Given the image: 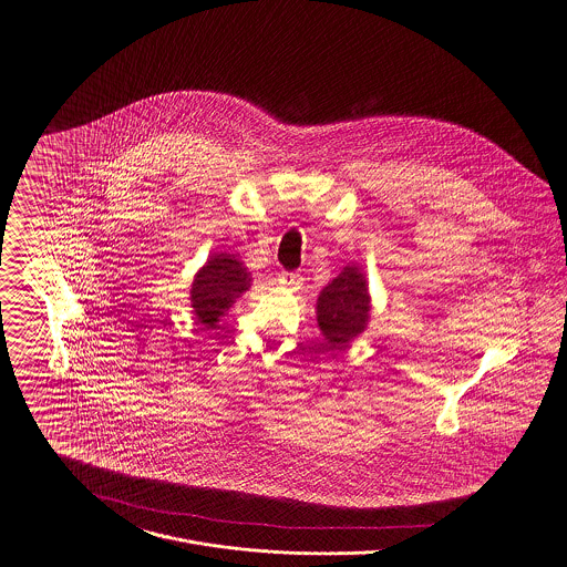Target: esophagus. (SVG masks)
I'll return each mask as SVG.
<instances>
[{
	"label": "esophagus",
	"mask_w": 567,
	"mask_h": 567,
	"mask_svg": "<svg viewBox=\"0 0 567 567\" xmlns=\"http://www.w3.org/2000/svg\"><path fill=\"white\" fill-rule=\"evenodd\" d=\"M301 282H303V278L296 274V271H280L278 274V285L280 287H287V289H291V291H297V289H301Z\"/></svg>",
	"instance_id": "34e87169"
}]
</instances>
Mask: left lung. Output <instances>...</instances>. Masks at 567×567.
Listing matches in <instances>:
<instances>
[{"label": "left lung", "mask_w": 567, "mask_h": 567, "mask_svg": "<svg viewBox=\"0 0 567 567\" xmlns=\"http://www.w3.org/2000/svg\"><path fill=\"white\" fill-rule=\"evenodd\" d=\"M317 319L323 331L327 347L340 349L357 338L370 315V296L365 276L354 266H347L333 278L319 296Z\"/></svg>", "instance_id": "obj_1"}]
</instances>
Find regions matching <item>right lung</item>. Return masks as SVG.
<instances>
[{
	"label": "right lung",
	"mask_w": 567,
	"mask_h": 567,
	"mask_svg": "<svg viewBox=\"0 0 567 567\" xmlns=\"http://www.w3.org/2000/svg\"><path fill=\"white\" fill-rule=\"evenodd\" d=\"M250 285V274L234 255H216L197 271L190 289V306L197 323L215 327L229 306Z\"/></svg>",
	"instance_id": "obj_1"
}]
</instances>
